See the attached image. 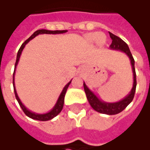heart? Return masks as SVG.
<instances>
[{"label": "heart", "mask_w": 150, "mask_h": 150, "mask_svg": "<svg viewBox=\"0 0 150 150\" xmlns=\"http://www.w3.org/2000/svg\"><path fill=\"white\" fill-rule=\"evenodd\" d=\"M86 40L87 42L90 43H96L99 45H102L106 42V37L104 35H103L99 33H90L86 35Z\"/></svg>", "instance_id": "b5f03b06"}]
</instances>
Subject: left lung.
Segmentation results:
<instances>
[{
	"label": "left lung",
	"mask_w": 150,
	"mask_h": 150,
	"mask_svg": "<svg viewBox=\"0 0 150 150\" xmlns=\"http://www.w3.org/2000/svg\"><path fill=\"white\" fill-rule=\"evenodd\" d=\"M109 34L112 40V43L111 45L110 46V49L112 50H117V51L125 53L130 60L132 70L133 73L132 88L131 89V91L128 93V95L125 97H124L122 100H119L117 102L108 103L98 98L96 94L89 89V87L87 86L85 82H83V86H84L85 93L86 94L87 100L89 101V104L93 107V109H94L99 113H101V114L114 115V114H119L120 112L125 109L126 107L132 101L134 96H135V89H136V74H135V61H134L132 55L131 54L128 44L125 41L122 40L121 38H119L118 36H115L110 32Z\"/></svg>",
	"instance_id": "left-lung-1"
}]
</instances>
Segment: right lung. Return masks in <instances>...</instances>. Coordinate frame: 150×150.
<instances>
[{"label":"right lung","mask_w":150,"mask_h":150,"mask_svg":"<svg viewBox=\"0 0 150 150\" xmlns=\"http://www.w3.org/2000/svg\"><path fill=\"white\" fill-rule=\"evenodd\" d=\"M68 30H55V31H52V30H47V29H39V30H36V32H34L33 34L30 37H29L28 40L25 41L24 43H22L21 47L18 51L17 54V57H16V62H15V71H14V74H13V87H14V91H15V97H16V100L19 103L20 107L22 109V110L24 111V113L25 114L26 116H28L29 117L32 119H34V120H37V121H49V120H51L54 117L57 115V114H60V112L61 111V110L63 108L64 106V96H65L66 91L68 89L69 85L71 82V80L70 82L67 83V84L64 86V87L62 89L60 96H59L58 99L57 100L56 103L54 106V107L50 110V111L47 112V113H43V114H38V113H35V112L31 111L30 110H29L25 106L23 103H22L21 100L19 99L18 96L17 91H16V89H15V71H16V68H17L18 64V61H19L20 57H21V54H22V52L23 50V49L25 48V45L27 43H29V41L32 40L33 39L35 38L36 36H37L38 35H40V34H62L67 33Z\"/></svg>","instance_id":"obj_1"}]
</instances>
